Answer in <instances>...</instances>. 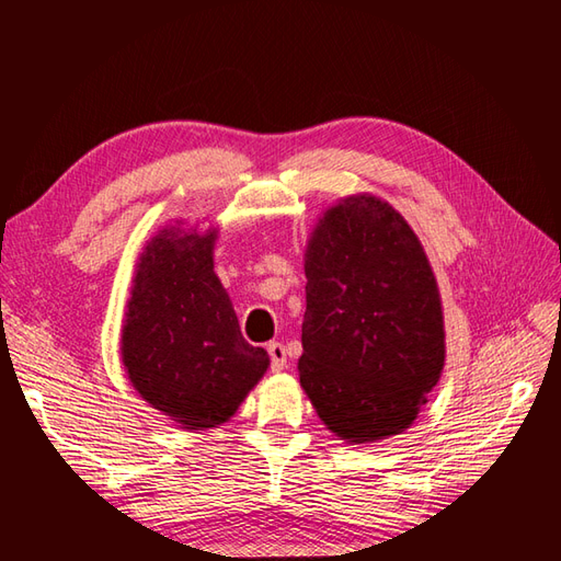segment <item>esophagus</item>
Instances as JSON below:
<instances>
[{
  "label": "esophagus",
  "mask_w": 561,
  "mask_h": 561,
  "mask_svg": "<svg viewBox=\"0 0 561 561\" xmlns=\"http://www.w3.org/2000/svg\"><path fill=\"white\" fill-rule=\"evenodd\" d=\"M267 354H270L272 371H282V368L287 366V350H284L282 342H270L267 344Z\"/></svg>",
  "instance_id": "34e87169"
}]
</instances>
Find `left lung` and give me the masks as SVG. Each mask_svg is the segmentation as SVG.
I'll return each mask as SVG.
<instances>
[{
	"mask_svg": "<svg viewBox=\"0 0 561 561\" xmlns=\"http://www.w3.org/2000/svg\"><path fill=\"white\" fill-rule=\"evenodd\" d=\"M301 386L354 444L408 428L444 368V313L420 238L388 202L325 211L306 250Z\"/></svg>",
	"mask_w": 561,
	"mask_h": 561,
	"instance_id": "left-lung-1",
	"label": "left lung"
}]
</instances>
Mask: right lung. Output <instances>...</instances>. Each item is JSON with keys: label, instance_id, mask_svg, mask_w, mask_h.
I'll return each mask as SVG.
<instances>
[{"label": "right lung", "instance_id": "right-lung-1", "mask_svg": "<svg viewBox=\"0 0 561 561\" xmlns=\"http://www.w3.org/2000/svg\"><path fill=\"white\" fill-rule=\"evenodd\" d=\"M214 231L165 229L139 257L123 328V364L151 408L185 428L229 422L270 356L241 335L214 274Z\"/></svg>", "mask_w": 561, "mask_h": 561}]
</instances>
